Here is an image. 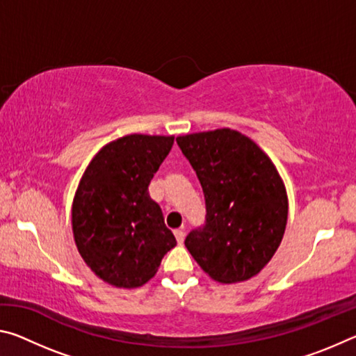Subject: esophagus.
<instances>
[{
    "instance_id": "34e87169",
    "label": "esophagus",
    "mask_w": 356,
    "mask_h": 356,
    "mask_svg": "<svg viewBox=\"0 0 356 356\" xmlns=\"http://www.w3.org/2000/svg\"><path fill=\"white\" fill-rule=\"evenodd\" d=\"M174 236H176V240L179 245L184 243V238H185V229H177V231H174Z\"/></svg>"
}]
</instances>
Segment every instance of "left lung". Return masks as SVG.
<instances>
[{
	"label": "left lung",
	"mask_w": 356,
	"mask_h": 356,
	"mask_svg": "<svg viewBox=\"0 0 356 356\" xmlns=\"http://www.w3.org/2000/svg\"><path fill=\"white\" fill-rule=\"evenodd\" d=\"M206 197V225L185 246L210 278L232 284L256 276L280 248L287 193L270 156L232 129L177 136Z\"/></svg>",
	"instance_id": "8db88e82"
}]
</instances>
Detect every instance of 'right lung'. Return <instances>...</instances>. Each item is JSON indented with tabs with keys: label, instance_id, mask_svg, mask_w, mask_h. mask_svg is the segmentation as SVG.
Instances as JSON below:
<instances>
[{
	"label": "right lung",
	"instance_id": "1",
	"mask_svg": "<svg viewBox=\"0 0 356 356\" xmlns=\"http://www.w3.org/2000/svg\"><path fill=\"white\" fill-rule=\"evenodd\" d=\"M174 136L125 135L105 144L88 165L72 204V231L83 261L114 287L152 280L176 246L147 186Z\"/></svg>",
	"mask_w": 356,
	"mask_h": 356
}]
</instances>
